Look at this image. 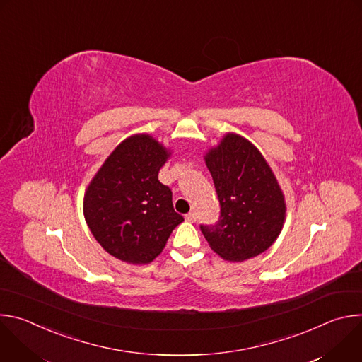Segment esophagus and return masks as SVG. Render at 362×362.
Listing matches in <instances>:
<instances>
[{
	"instance_id": "obj_1",
	"label": "esophagus",
	"mask_w": 362,
	"mask_h": 362,
	"mask_svg": "<svg viewBox=\"0 0 362 362\" xmlns=\"http://www.w3.org/2000/svg\"><path fill=\"white\" fill-rule=\"evenodd\" d=\"M185 219L187 221V222H190V223H194L196 222V214L194 212H189L186 216H185Z\"/></svg>"
}]
</instances>
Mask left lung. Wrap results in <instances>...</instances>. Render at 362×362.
Returning <instances> with one entry per match:
<instances>
[{
    "instance_id": "1",
    "label": "left lung",
    "mask_w": 362,
    "mask_h": 362,
    "mask_svg": "<svg viewBox=\"0 0 362 362\" xmlns=\"http://www.w3.org/2000/svg\"><path fill=\"white\" fill-rule=\"evenodd\" d=\"M204 162L221 203L219 221L200 225L209 246L230 262L265 252L282 230L286 206L261 151L245 137L228 133L206 153Z\"/></svg>"
}]
</instances>
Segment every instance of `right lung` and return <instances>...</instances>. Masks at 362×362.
Returning a JSON list of instances; mask_svg holds the SVG:
<instances>
[{"label": "right lung", "mask_w": 362, "mask_h": 362, "mask_svg": "<svg viewBox=\"0 0 362 362\" xmlns=\"http://www.w3.org/2000/svg\"><path fill=\"white\" fill-rule=\"evenodd\" d=\"M170 151L148 134L123 140L98 169L84 194V218L106 252L117 259L150 264L183 222L172 190L159 182Z\"/></svg>", "instance_id": "obj_1"}]
</instances>
